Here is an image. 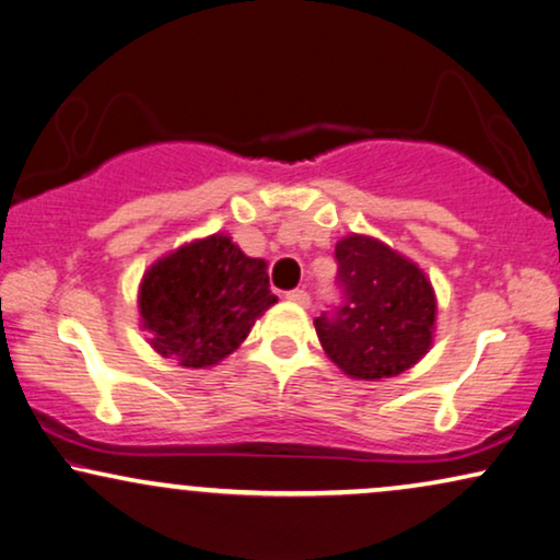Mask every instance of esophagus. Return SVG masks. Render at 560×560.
I'll return each mask as SVG.
<instances>
[{"instance_id": "1", "label": "esophagus", "mask_w": 560, "mask_h": 560, "mask_svg": "<svg viewBox=\"0 0 560 560\" xmlns=\"http://www.w3.org/2000/svg\"><path fill=\"white\" fill-rule=\"evenodd\" d=\"M287 300L294 302V304H302V307H307L310 294L304 292V289H292V292H287Z\"/></svg>"}]
</instances>
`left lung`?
I'll return each mask as SVG.
<instances>
[{"mask_svg": "<svg viewBox=\"0 0 560 560\" xmlns=\"http://www.w3.org/2000/svg\"><path fill=\"white\" fill-rule=\"evenodd\" d=\"M340 304L315 319L317 338L353 378L397 376L428 353L435 292L428 276L389 245L348 235L335 245Z\"/></svg>", "mask_w": 560, "mask_h": 560, "instance_id": "1", "label": "left lung"}]
</instances>
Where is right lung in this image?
Wrapping results in <instances>:
<instances>
[{
    "instance_id": "obj_1",
    "label": "right lung",
    "mask_w": 560,
    "mask_h": 560,
    "mask_svg": "<svg viewBox=\"0 0 560 560\" xmlns=\"http://www.w3.org/2000/svg\"><path fill=\"white\" fill-rule=\"evenodd\" d=\"M276 302L266 260L248 258L225 235H212L161 258L140 284V317L151 346L186 369H207L248 338Z\"/></svg>"
}]
</instances>
